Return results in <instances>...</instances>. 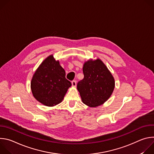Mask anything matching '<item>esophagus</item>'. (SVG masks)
<instances>
[{
	"label": "esophagus",
	"mask_w": 154,
	"mask_h": 154,
	"mask_svg": "<svg viewBox=\"0 0 154 154\" xmlns=\"http://www.w3.org/2000/svg\"><path fill=\"white\" fill-rule=\"evenodd\" d=\"M72 86H76V85H77V81L76 80L72 81Z\"/></svg>",
	"instance_id": "1"
}]
</instances>
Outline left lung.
Segmentation results:
<instances>
[{"label":"left lung","mask_w":154,"mask_h":154,"mask_svg":"<svg viewBox=\"0 0 154 154\" xmlns=\"http://www.w3.org/2000/svg\"><path fill=\"white\" fill-rule=\"evenodd\" d=\"M83 72L84 78L77 85L83 102L92 107L102 105L113 91V77L99 59L86 62Z\"/></svg>","instance_id":"1"}]
</instances>
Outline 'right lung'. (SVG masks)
Returning a JSON list of instances; mask_svg holds the SVG:
<instances>
[{
  "mask_svg": "<svg viewBox=\"0 0 154 154\" xmlns=\"http://www.w3.org/2000/svg\"><path fill=\"white\" fill-rule=\"evenodd\" d=\"M71 82L66 79L64 69L51 55L44 61L36 71L31 82L35 98L49 106L60 103L64 98Z\"/></svg>",
  "mask_w": 154,
  "mask_h": 154,
  "instance_id": "add662e5",
  "label": "right lung"
}]
</instances>
